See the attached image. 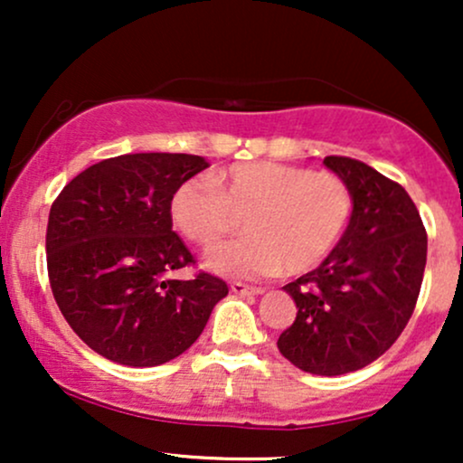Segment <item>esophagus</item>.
<instances>
[{"instance_id":"34e87169","label":"esophagus","mask_w":463,"mask_h":463,"mask_svg":"<svg viewBox=\"0 0 463 463\" xmlns=\"http://www.w3.org/2000/svg\"><path fill=\"white\" fill-rule=\"evenodd\" d=\"M231 291L237 296H261L263 294V287H250L246 283H232Z\"/></svg>"}]
</instances>
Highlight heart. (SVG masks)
<instances>
[{
  "label": "heart",
  "mask_w": 463,
  "mask_h": 463,
  "mask_svg": "<svg viewBox=\"0 0 463 463\" xmlns=\"http://www.w3.org/2000/svg\"><path fill=\"white\" fill-rule=\"evenodd\" d=\"M353 211V195L331 172L272 161L237 163L174 189L169 215L189 241L213 246L243 217L246 237L206 254L211 272L263 279L309 272L337 246Z\"/></svg>",
  "instance_id": "b5f03b06"
}]
</instances>
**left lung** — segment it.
Segmentation results:
<instances>
[{
  "label": "left lung",
  "mask_w": 463,
  "mask_h": 463,
  "mask_svg": "<svg viewBox=\"0 0 463 463\" xmlns=\"http://www.w3.org/2000/svg\"><path fill=\"white\" fill-rule=\"evenodd\" d=\"M324 165L346 183L353 213L331 254L283 287L298 313L279 350L309 374L339 376L379 359L407 326L427 265V232L394 180L346 156H326Z\"/></svg>",
  "instance_id": "1"
}]
</instances>
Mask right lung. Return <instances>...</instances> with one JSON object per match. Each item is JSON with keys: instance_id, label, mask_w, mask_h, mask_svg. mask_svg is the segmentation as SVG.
<instances>
[{"instance_id": "add662e5", "label": "right lung", "mask_w": 463, "mask_h": 463, "mask_svg": "<svg viewBox=\"0 0 463 463\" xmlns=\"http://www.w3.org/2000/svg\"><path fill=\"white\" fill-rule=\"evenodd\" d=\"M206 167L194 154H124L84 169L52 204V291L73 333L102 357L130 368L176 359L228 294L217 276H167L194 263L172 231L169 198Z\"/></svg>"}]
</instances>
